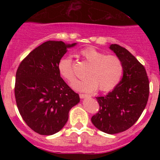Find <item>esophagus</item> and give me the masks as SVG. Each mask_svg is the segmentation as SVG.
<instances>
[{
  "label": "esophagus",
  "mask_w": 160,
  "mask_h": 160,
  "mask_svg": "<svg viewBox=\"0 0 160 160\" xmlns=\"http://www.w3.org/2000/svg\"><path fill=\"white\" fill-rule=\"evenodd\" d=\"M90 95H87V94H80V98H88V97H89Z\"/></svg>",
  "instance_id": "1"
}]
</instances>
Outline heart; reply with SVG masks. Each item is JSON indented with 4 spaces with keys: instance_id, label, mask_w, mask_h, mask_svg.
<instances>
[{
    "instance_id": "obj_1",
    "label": "heart",
    "mask_w": 160,
    "mask_h": 160,
    "mask_svg": "<svg viewBox=\"0 0 160 160\" xmlns=\"http://www.w3.org/2000/svg\"><path fill=\"white\" fill-rule=\"evenodd\" d=\"M80 54L89 65L86 71V78L73 82L72 87L74 89L91 92L98 87L101 91L108 92L118 85L123 71L122 63L118 57L112 55L106 56L105 53L93 47L82 49ZM58 71L66 81H74V65L71 56L63 57L59 60Z\"/></svg>"
}]
</instances>
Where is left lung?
Returning <instances> with one entry per match:
<instances>
[{
	"instance_id": "obj_1",
	"label": "left lung",
	"mask_w": 160,
	"mask_h": 160,
	"mask_svg": "<svg viewBox=\"0 0 160 160\" xmlns=\"http://www.w3.org/2000/svg\"><path fill=\"white\" fill-rule=\"evenodd\" d=\"M109 48L122 62V78L107 95L96 97L100 109L91 120L100 131L113 135L136 122L148 103L150 88L146 70L132 53L117 44Z\"/></svg>"
}]
</instances>
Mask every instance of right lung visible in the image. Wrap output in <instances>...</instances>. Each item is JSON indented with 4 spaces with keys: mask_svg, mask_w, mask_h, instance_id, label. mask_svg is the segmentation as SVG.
<instances>
[{
    "mask_svg": "<svg viewBox=\"0 0 160 160\" xmlns=\"http://www.w3.org/2000/svg\"><path fill=\"white\" fill-rule=\"evenodd\" d=\"M77 43L49 40L32 51L16 74L15 97L20 115L40 135L58 132L68 120L70 110L80 97L61 78L59 60Z\"/></svg>",
    "mask_w": 160,
    "mask_h": 160,
    "instance_id": "1",
    "label": "right lung"
}]
</instances>
